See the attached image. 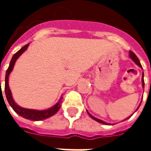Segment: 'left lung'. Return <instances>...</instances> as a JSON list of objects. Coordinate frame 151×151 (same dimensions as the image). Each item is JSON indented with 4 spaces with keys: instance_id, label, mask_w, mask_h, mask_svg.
<instances>
[{
    "instance_id": "1",
    "label": "left lung",
    "mask_w": 151,
    "mask_h": 151,
    "mask_svg": "<svg viewBox=\"0 0 151 151\" xmlns=\"http://www.w3.org/2000/svg\"><path fill=\"white\" fill-rule=\"evenodd\" d=\"M129 58H130V59H131V60H133V62H134V63H135V64H136L137 65H138V66H139V67H140V68H142V65H141V63H140V61H139V60H138V58H137V57L136 55H135V54H134V53H133V52H131V51H130V52H129ZM142 87H143V89H144V86H145V83H144V73H142ZM141 104H142V103H141ZM141 104H140L139 106L137 107V108L136 111H137V109L139 108V107H140V105H141ZM87 111V113L89 114V116H90L91 117V118H92V119H93V120H95V121H97V122H99V123L104 124H108V125H112V124H113L107 123V122H105V121H104V120H100V119H98V118H96V117L93 116H92L91 114L89 113V111ZM132 115H133V114H132ZM132 115H131L130 116L127 117L126 119H124V120H128V119H129L130 117L132 116ZM124 120H122V121H124Z\"/></svg>"
}]
</instances>
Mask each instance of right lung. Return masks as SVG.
Masks as SVG:
<instances>
[{
  "label": "right lung",
  "instance_id": "right-lung-1",
  "mask_svg": "<svg viewBox=\"0 0 151 151\" xmlns=\"http://www.w3.org/2000/svg\"><path fill=\"white\" fill-rule=\"evenodd\" d=\"M29 45L30 44L28 43L27 45H25L24 47H22L21 49L18 51L12 57L10 63H9V68L6 70V73H5V92L7 101H8L9 105L11 106V108L14 109V111L16 113L19 115L20 116L25 118V119L34 120V121H39V120H45V119H47L49 117L52 116L53 115H55L57 111H59V109L61 107L60 104H61V99H62V97H60L59 101L57 102L55 105H53L52 107L47 108V109H44V110H35V109H29V108H22V107H20L19 105L15 103L14 99L13 98V95H12L11 91L9 89V75H10V73L13 71V69H14V65L16 61H17V60L19 58V56H21L26 50L27 49Z\"/></svg>",
  "mask_w": 151,
  "mask_h": 151
}]
</instances>
